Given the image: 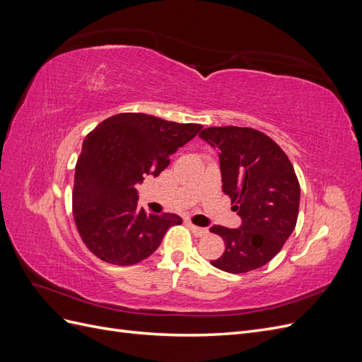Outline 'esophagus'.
I'll use <instances>...</instances> for the list:
<instances>
[{"label": "esophagus", "instance_id": "esophagus-1", "mask_svg": "<svg viewBox=\"0 0 362 362\" xmlns=\"http://www.w3.org/2000/svg\"><path fill=\"white\" fill-rule=\"evenodd\" d=\"M187 225H189V228H190V231H192L196 237H204V235H206V234H208V229H206V228L196 226V225H193L192 222H189Z\"/></svg>", "mask_w": 362, "mask_h": 362}]
</instances>
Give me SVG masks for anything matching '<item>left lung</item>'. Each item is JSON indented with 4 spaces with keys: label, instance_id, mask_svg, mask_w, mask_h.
<instances>
[{
    "label": "left lung",
    "instance_id": "left-lung-1",
    "mask_svg": "<svg viewBox=\"0 0 362 362\" xmlns=\"http://www.w3.org/2000/svg\"><path fill=\"white\" fill-rule=\"evenodd\" d=\"M218 154L222 190L242 217L238 228L214 225L225 252L210 261L228 273L259 269L275 257L298 222L300 185L275 141L254 128L210 127L199 134Z\"/></svg>",
    "mask_w": 362,
    "mask_h": 362
}]
</instances>
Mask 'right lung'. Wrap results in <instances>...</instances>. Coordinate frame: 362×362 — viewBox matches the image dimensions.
<instances>
[{
	"mask_svg": "<svg viewBox=\"0 0 362 362\" xmlns=\"http://www.w3.org/2000/svg\"><path fill=\"white\" fill-rule=\"evenodd\" d=\"M201 128L145 113H120L87 134L75 166L72 210L93 255L116 266L137 264L154 254L170 226L182 223L177 214L139 208L136 185L145 175L158 177L170 156Z\"/></svg>",
	"mask_w": 362,
	"mask_h": 362,
	"instance_id": "right-lung-1",
	"label": "right lung"
}]
</instances>
